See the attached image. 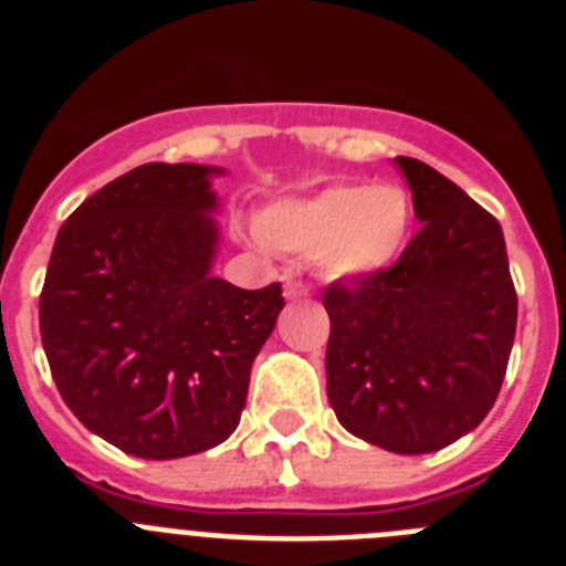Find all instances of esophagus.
Here are the masks:
<instances>
[{"label":"esophagus","mask_w":566,"mask_h":566,"mask_svg":"<svg viewBox=\"0 0 566 566\" xmlns=\"http://www.w3.org/2000/svg\"><path fill=\"white\" fill-rule=\"evenodd\" d=\"M283 297H286V300H306L308 289L303 286V283H286V289H283Z\"/></svg>","instance_id":"esophagus-1"}]
</instances>
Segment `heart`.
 Returning <instances> with one entry per match:
<instances>
[{
    "mask_svg": "<svg viewBox=\"0 0 566 566\" xmlns=\"http://www.w3.org/2000/svg\"><path fill=\"white\" fill-rule=\"evenodd\" d=\"M413 234V201L399 184H334L283 198L260 212L258 238L300 258H317L332 283H363L399 263Z\"/></svg>",
    "mask_w": 566,
    "mask_h": 566,
    "instance_id": "heart-1",
    "label": "heart"
}]
</instances>
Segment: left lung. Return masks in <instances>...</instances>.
I'll return each mask as SVG.
<instances>
[{
  "label": "left lung",
  "instance_id": "1",
  "mask_svg": "<svg viewBox=\"0 0 566 566\" xmlns=\"http://www.w3.org/2000/svg\"><path fill=\"white\" fill-rule=\"evenodd\" d=\"M422 223L399 263L323 294L326 391L345 431L382 451H442L488 417L518 300L499 221L417 158H394Z\"/></svg>",
  "mask_w": 566,
  "mask_h": 566
}]
</instances>
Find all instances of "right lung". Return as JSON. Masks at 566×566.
<instances>
[{
	"instance_id": "obj_1",
	"label": "right lung",
	"mask_w": 566,
	"mask_h": 566,
	"mask_svg": "<svg viewBox=\"0 0 566 566\" xmlns=\"http://www.w3.org/2000/svg\"><path fill=\"white\" fill-rule=\"evenodd\" d=\"M209 164H144L59 229L39 297L50 374L90 433L142 459L227 442L283 289L214 277L221 198Z\"/></svg>"
}]
</instances>
